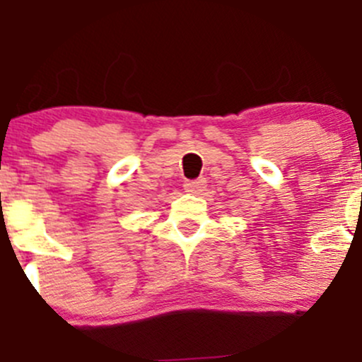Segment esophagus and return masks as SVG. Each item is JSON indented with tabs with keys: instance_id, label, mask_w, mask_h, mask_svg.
I'll return each instance as SVG.
<instances>
[{
	"instance_id": "obj_1",
	"label": "esophagus",
	"mask_w": 362,
	"mask_h": 362,
	"mask_svg": "<svg viewBox=\"0 0 362 362\" xmlns=\"http://www.w3.org/2000/svg\"><path fill=\"white\" fill-rule=\"evenodd\" d=\"M205 189V180H187L184 184V191L189 194H199Z\"/></svg>"
}]
</instances>
